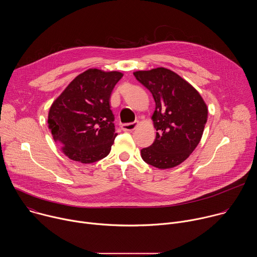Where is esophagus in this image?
<instances>
[{"instance_id":"obj_1","label":"esophagus","mask_w":257,"mask_h":257,"mask_svg":"<svg viewBox=\"0 0 257 257\" xmlns=\"http://www.w3.org/2000/svg\"><path fill=\"white\" fill-rule=\"evenodd\" d=\"M138 125V121L132 122V123H127V124H122L121 128L123 131H132L134 130Z\"/></svg>"}]
</instances>
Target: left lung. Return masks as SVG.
I'll list each match as a JSON object with an SVG mask.
<instances>
[{
    "mask_svg": "<svg viewBox=\"0 0 257 257\" xmlns=\"http://www.w3.org/2000/svg\"><path fill=\"white\" fill-rule=\"evenodd\" d=\"M156 101L154 143L141 150L142 160L159 169L184 162L198 145L207 121V107L197 90L166 68L133 73Z\"/></svg>",
    "mask_w": 257,
    "mask_h": 257,
    "instance_id": "8db88e82",
    "label": "left lung"
}]
</instances>
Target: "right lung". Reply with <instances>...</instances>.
Segmentation results:
<instances>
[{
    "label": "right lung",
    "mask_w": 257,
    "mask_h": 257,
    "mask_svg": "<svg viewBox=\"0 0 257 257\" xmlns=\"http://www.w3.org/2000/svg\"><path fill=\"white\" fill-rule=\"evenodd\" d=\"M123 74L89 69L73 80L54 101L49 128L71 160L91 164L105 158L116 136L109 97Z\"/></svg>",
    "instance_id": "add662e5"
}]
</instances>
